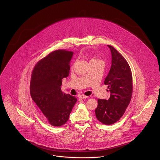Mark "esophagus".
I'll return each mask as SVG.
<instances>
[{
    "label": "esophagus",
    "mask_w": 160,
    "mask_h": 160,
    "mask_svg": "<svg viewBox=\"0 0 160 160\" xmlns=\"http://www.w3.org/2000/svg\"><path fill=\"white\" fill-rule=\"evenodd\" d=\"M78 98H80V99H84L87 98H88V96H85V95H84V94H81V95H80V96H78Z\"/></svg>",
    "instance_id": "34e87169"
}]
</instances>
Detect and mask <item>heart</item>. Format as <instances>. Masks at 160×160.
Returning a JSON list of instances; mask_svg holds the SVG:
<instances>
[{"instance_id":"obj_1","label":"heart","mask_w":160,"mask_h":160,"mask_svg":"<svg viewBox=\"0 0 160 160\" xmlns=\"http://www.w3.org/2000/svg\"><path fill=\"white\" fill-rule=\"evenodd\" d=\"M89 55H90L91 54L90 53H88ZM96 61H101V60H99L98 58H92L91 59V60H90V62H96Z\"/></svg>"}]
</instances>
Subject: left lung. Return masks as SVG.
Returning <instances> with one entry per match:
<instances>
[{
  "mask_svg": "<svg viewBox=\"0 0 160 160\" xmlns=\"http://www.w3.org/2000/svg\"><path fill=\"white\" fill-rule=\"evenodd\" d=\"M107 46L112 53V65L104 84L108 86L110 96L108 100H98L95 113L100 122L109 125L116 123L122 117L130 103L132 77L129 65L124 57L112 46Z\"/></svg>",
  "mask_w": 160,
  "mask_h": 160,
  "instance_id": "8db88e82",
  "label": "left lung"
}]
</instances>
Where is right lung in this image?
<instances>
[{
	"mask_svg": "<svg viewBox=\"0 0 160 160\" xmlns=\"http://www.w3.org/2000/svg\"><path fill=\"white\" fill-rule=\"evenodd\" d=\"M73 53L66 50L52 52L36 64L32 72L31 98L47 122L54 126L68 122L77 100L61 89L62 78L69 75Z\"/></svg>",
	"mask_w": 160,
	"mask_h": 160,
	"instance_id": "add662e5",
	"label": "right lung"
}]
</instances>
